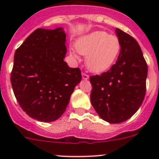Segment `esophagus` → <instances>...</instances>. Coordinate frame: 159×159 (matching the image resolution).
Returning <instances> with one entry per match:
<instances>
[{
	"mask_svg": "<svg viewBox=\"0 0 159 159\" xmlns=\"http://www.w3.org/2000/svg\"><path fill=\"white\" fill-rule=\"evenodd\" d=\"M81 75H82V78L84 80H88L89 78V76L88 75H86V74L82 73V74H81Z\"/></svg>",
	"mask_w": 159,
	"mask_h": 159,
	"instance_id": "esophagus-1",
	"label": "esophagus"
}]
</instances>
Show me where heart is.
Masks as SVG:
<instances>
[{"instance_id":"obj_1","label":"heart","mask_w":159,"mask_h":159,"mask_svg":"<svg viewBox=\"0 0 159 159\" xmlns=\"http://www.w3.org/2000/svg\"><path fill=\"white\" fill-rule=\"evenodd\" d=\"M75 48L79 54L86 56V65L91 71L101 73L115 63L121 50V42L115 35L94 31L80 38L75 43ZM70 54L78 59L75 50L70 49Z\"/></svg>"}]
</instances>
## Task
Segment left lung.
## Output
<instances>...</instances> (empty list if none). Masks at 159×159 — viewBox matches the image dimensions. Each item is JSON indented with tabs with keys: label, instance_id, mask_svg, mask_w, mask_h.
Returning a JSON list of instances; mask_svg holds the SVG:
<instances>
[{
	"label": "left lung",
	"instance_id": "8db88e82",
	"mask_svg": "<svg viewBox=\"0 0 159 159\" xmlns=\"http://www.w3.org/2000/svg\"><path fill=\"white\" fill-rule=\"evenodd\" d=\"M115 33L121 42L116 63L101 75L90 77L91 105L100 118L112 124L126 121L139 110L145 98L148 75L137 41L119 28Z\"/></svg>",
	"mask_w": 159,
	"mask_h": 159
}]
</instances>
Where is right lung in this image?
Instances as JSON below:
<instances>
[{
  "label": "right lung",
  "instance_id": "obj_1",
  "mask_svg": "<svg viewBox=\"0 0 159 159\" xmlns=\"http://www.w3.org/2000/svg\"><path fill=\"white\" fill-rule=\"evenodd\" d=\"M66 34L62 28H38L15 51L11 81L16 99L30 118L58 119L66 110L81 70L64 61Z\"/></svg>",
  "mask_w": 159,
  "mask_h": 159
}]
</instances>
